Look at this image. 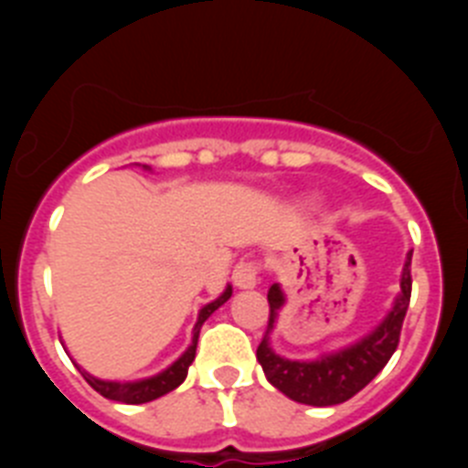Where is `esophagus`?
I'll use <instances>...</instances> for the list:
<instances>
[{"mask_svg":"<svg viewBox=\"0 0 468 468\" xmlns=\"http://www.w3.org/2000/svg\"><path fill=\"white\" fill-rule=\"evenodd\" d=\"M231 279H234V285H237L239 291H250L258 285V264L250 262V260H241V262L234 267L231 271Z\"/></svg>","mask_w":468,"mask_h":468,"instance_id":"34e87169","label":"esophagus"}]
</instances>
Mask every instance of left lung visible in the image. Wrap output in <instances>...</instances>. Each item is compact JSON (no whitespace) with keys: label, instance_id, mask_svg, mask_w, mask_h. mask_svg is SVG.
I'll return each instance as SVG.
<instances>
[{"label":"left lung","instance_id":"obj_1","mask_svg":"<svg viewBox=\"0 0 468 468\" xmlns=\"http://www.w3.org/2000/svg\"><path fill=\"white\" fill-rule=\"evenodd\" d=\"M410 260L412 253L408 250L400 271V291L394 297L388 312L363 337L351 345L340 346L335 351L318 354L309 361L285 358L276 354L271 346V333L279 324V314L285 307V292L281 283H271L267 300H270V325L258 346V361L264 370V378L281 394H285L297 403L314 405V408H328L349 400L356 396L367 382H373L375 375L387 366L391 354L399 346L400 325H403L405 312L410 304Z\"/></svg>","mask_w":468,"mask_h":468}]
</instances>
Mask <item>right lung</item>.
<instances>
[{
  "label": "right lung",
  "instance_id": "1",
  "mask_svg": "<svg viewBox=\"0 0 468 468\" xmlns=\"http://www.w3.org/2000/svg\"><path fill=\"white\" fill-rule=\"evenodd\" d=\"M143 171L152 173V168L143 164ZM229 297H231V283H227L225 291H222L220 295L198 309L197 324H194V330H192V345H189L187 349H185L183 354L171 363V366L164 367L161 373L150 375V378H143V379H128V382L123 379L122 382V379H101V378H95V375L86 373L81 366L77 367H80V373L84 375L86 382H89L98 394L105 396V399L110 400H119V403H128V405H140V403H150V400L154 399H161V396L168 394V391H173V388H177L185 382L189 366H192L194 356H197V342H198V333H201V325H204L206 321H208L210 314H213L215 309H220Z\"/></svg>",
  "mask_w": 468,
  "mask_h": 468
}]
</instances>
